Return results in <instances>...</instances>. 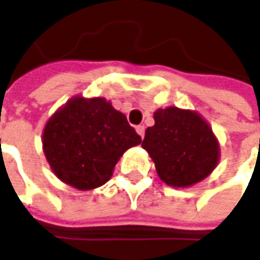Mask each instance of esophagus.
<instances>
[{
    "mask_svg": "<svg viewBox=\"0 0 260 260\" xmlns=\"http://www.w3.org/2000/svg\"><path fill=\"white\" fill-rule=\"evenodd\" d=\"M137 132L141 135V138L145 137V126L144 125H138L137 126Z\"/></svg>",
    "mask_w": 260,
    "mask_h": 260,
    "instance_id": "esophagus-1",
    "label": "esophagus"
}]
</instances>
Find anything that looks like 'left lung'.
Wrapping results in <instances>:
<instances>
[{"label": "left lung", "mask_w": 260, "mask_h": 260, "mask_svg": "<svg viewBox=\"0 0 260 260\" xmlns=\"http://www.w3.org/2000/svg\"><path fill=\"white\" fill-rule=\"evenodd\" d=\"M155 125L145 132L142 146L156 172L171 186H190L205 179L219 159V145L209 125L197 112L179 108L158 109Z\"/></svg>", "instance_id": "8db88e82"}]
</instances>
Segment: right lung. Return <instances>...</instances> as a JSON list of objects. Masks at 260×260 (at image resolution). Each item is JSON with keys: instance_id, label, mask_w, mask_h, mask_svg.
<instances>
[{"instance_id": "right-lung-1", "label": "right lung", "mask_w": 260, "mask_h": 260, "mask_svg": "<svg viewBox=\"0 0 260 260\" xmlns=\"http://www.w3.org/2000/svg\"><path fill=\"white\" fill-rule=\"evenodd\" d=\"M141 137L104 98H74L47 123L42 144L55 175L77 189H93L112 176L118 159Z\"/></svg>"}]
</instances>
